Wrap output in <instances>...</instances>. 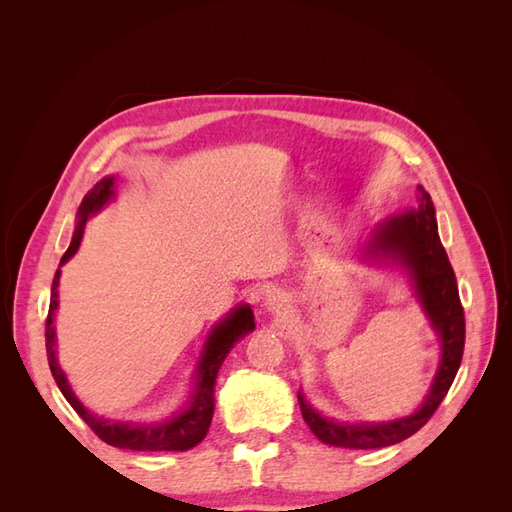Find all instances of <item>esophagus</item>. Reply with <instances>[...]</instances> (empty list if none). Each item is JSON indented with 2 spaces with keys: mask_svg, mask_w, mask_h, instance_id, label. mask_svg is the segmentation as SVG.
I'll list each match as a JSON object with an SVG mask.
<instances>
[{
  "mask_svg": "<svg viewBox=\"0 0 512 512\" xmlns=\"http://www.w3.org/2000/svg\"><path fill=\"white\" fill-rule=\"evenodd\" d=\"M265 309H267L269 314H275V316H284V314H288L290 303H288V299H286V294H282V292H273V294H269L267 301H265Z\"/></svg>",
  "mask_w": 512,
  "mask_h": 512,
  "instance_id": "34e87169",
  "label": "esophagus"
}]
</instances>
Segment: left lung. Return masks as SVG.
Returning <instances> with one entry per match:
<instances>
[{
    "label": "left lung",
    "mask_w": 512,
    "mask_h": 512,
    "mask_svg": "<svg viewBox=\"0 0 512 512\" xmlns=\"http://www.w3.org/2000/svg\"><path fill=\"white\" fill-rule=\"evenodd\" d=\"M416 209L397 213L371 230L361 256L376 265H397L408 275L416 301L421 303L427 320L440 339V361L429 391L412 414L380 423H348L322 416L309 406L299 391L301 414L314 436L331 446L342 448H382L410 438L421 429L457 376L466 342V318L459 301L455 271L442 247L436 222V207L431 196L418 185Z\"/></svg>",
    "instance_id": "8db88e82"
}]
</instances>
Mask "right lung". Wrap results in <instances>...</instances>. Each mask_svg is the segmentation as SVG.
<instances>
[{
    "label": "right lung",
    "instance_id": "1",
    "mask_svg": "<svg viewBox=\"0 0 512 512\" xmlns=\"http://www.w3.org/2000/svg\"><path fill=\"white\" fill-rule=\"evenodd\" d=\"M115 198V177H104L100 179L94 188H91L83 203L76 211V228L70 241V247L66 254L61 256L59 269L53 277V288H51V305H49V318H46V356H49V367L51 374L59 386V391L64 393L68 404L79 412L83 421L96 431V436L104 440L106 444L117 446V448H130V451H188L194 448L200 440L207 436L213 408H215V378H218V371L228 356V352L235 348L237 342L252 333L256 329L254 312L247 303L237 305L230 312L215 324L209 331L203 352L198 356L196 371H194V384L188 401H185L183 408L175 414H170L162 421H111V418H102L91 412L81 404V399L74 395L72 386L66 378V371L61 369L57 363V337H55V312H57V297H59V275L61 267L76 254L83 239L85 224L89 218H94L100 213L111 200Z\"/></svg>",
    "mask_w": 512,
    "mask_h": 512
}]
</instances>
